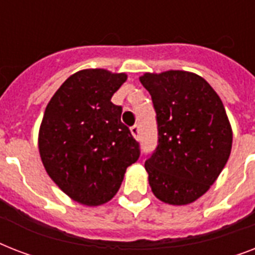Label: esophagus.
<instances>
[{
	"label": "esophagus",
	"mask_w": 255,
	"mask_h": 255,
	"mask_svg": "<svg viewBox=\"0 0 255 255\" xmlns=\"http://www.w3.org/2000/svg\"><path fill=\"white\" fill-rule=\"evenodd\" d=\"M131 133L133 135V137H135L136 140H139L140 137V127L137 126V124H135V126H132L131 127Z\"/></svg>",
	"instance_id": "34e87169"
}]
</instances>
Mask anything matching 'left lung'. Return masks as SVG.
I'll return each instance as SVG.
<instances>
[{
	"label": "left lung",
	"instance_id": "1",
	"mask_svg": "<svg viewBox=\"0 0 255 255\" xmlns=\"http://www.w3.org/2000/svg\"><path fill=\"white\" fill-rule=\"evenodd\" d=\"M159 131L145 161L148 181L160 201L186 205L208 192L229 159L233 132L225 107L197 74L169 70L145 73Z\"/></svg>",
	"mask_w": 255,
	"mask_h": 255
}]
</instances>
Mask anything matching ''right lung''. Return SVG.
Returning a JSON list of instances; mask_svg holds the SVG:
<instances>
[{
	"instance_id": "obj_1",
	"label": "right lung",
	"mask_w": 255,
	"mask_h": 255,
	"mask_svg": "<svg viewBox=\"0 0 255 255\" xmlns=\"http://www.w3.org/2000/svg\"><path fill=\"white\" fill-rule=\"evenodd\" d=\"M127 81L124 73L81 70L50 99L38 135L46 172L74 201L98 206L119 190L127 168L137 161L139 143L111 102Z\"/></svg>"
}]
</instances>
